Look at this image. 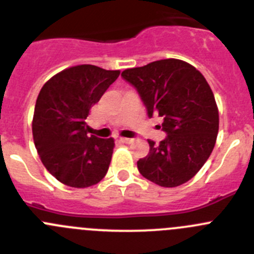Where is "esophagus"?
I'll use <instances>...</instances> for the list:
<instances>
[{
  "instance_id": "esophagus-1",
  "label": "esophagus",
  "mask_w": 254,
  "mask_h": 254,
  "mask_svg": "<svg viewBox=\"0 0 254 254\" xmlns=\"http://www.w3.org/2000/svg\"><path fill=\"white\" fill-rule=\"evenodd\" d=\"M120 141L124 143H131L134 141V139H130V137H120Z\"/></svg>"
}]
</instances>
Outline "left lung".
Here are the masks:
<instances>
[{"mask_svg": "<svg viewBox=\"0 0 254 254\" xmlns=\"http://www.w3.org/2000/svg\"><path fill=\"white\" fill-rule=\"evenodd\" d=\"M123 78L139 92L148 117L163 118L167 137L137 161L139 172L165 188L186 183L199 172L212 152L219 132V109L205 77L178 59L127 68Z\"/></svg>", "mask_w": 254, "mask_h": 254, "instance_id": "8db88e82", "label": "left lung"}]
</instances>
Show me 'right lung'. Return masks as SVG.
I'll use <instances>...</instances> for the list:
<instances>
[{"instance_id": "right-lung-1", "label": "right lung", "mask_w": 254, "mask_h": 254, "mask_svg": "<svg viewBox=\"0 0 254 254\" xmlns=\"http://www.w3.org/2000/svg\"><path fill=\"white\" fill-rule=\"evenodd\" d=\"M119 75V70L77 65L40 89L32 123L34 145L45 168L65 186L87 188L107 175L114 139L88 135L86 119Z\"/></svg>"}]
</instances>
